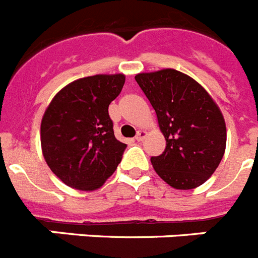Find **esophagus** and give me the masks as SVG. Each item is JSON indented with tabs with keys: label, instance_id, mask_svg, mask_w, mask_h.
Returning <instances> with one entry per match:
<instances>
[{
	"label": "esophagus",
	"instance_id": "obj_1",
	"mask_svg": "<svg viewBox=\"0 0 258 258\" xmlns=\"http://www.w3.org/2000/svg\"><path fill=\"white\" fill-rule=\"evenodd\" d=\"M145 138H147V131H144V130H139L138 134H136L135 136L136 142H143Z\"/></svg>",
	"mask_w": 258,
	"mask_h": 258
}]
</instances>
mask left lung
Masks as SVG:
<instances>
[{
  "mask_svg": "<svg viewBox=\"0 0 258 258\" xmlns=\"http://www.w3.org/2000/svg\"><path fill=\"white\" fill-rule=\"evenodd\" d=\"M156 111L166 140L161 156L152 157L154 171L175 189H194L216 171L226 151L223 114L207 89L174 69L135 76Z\"/></svg>",
  "mask_w": 258,
  "mask_h": 258,
  "instance_id": "left-lung-1",
  "label": "left lung"
}]
</instances>
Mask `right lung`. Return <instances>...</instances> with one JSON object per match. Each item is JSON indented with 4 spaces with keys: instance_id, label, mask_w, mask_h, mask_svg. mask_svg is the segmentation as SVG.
Here are the masks:
<instances>
[{
    "instance_id": "obj_1",
    "label": "right lung",
    "mask_w": 258,
    "mask_h": 258,
    "mask_svg": "<svg viewBox=\"0 0 258 258\" xmlns=\"http://www.w3.org/2000/svg\"><path fill=\"white\" fill-rule=\"evenodd\" d=\"M124 74H97L64 86L45 109L40 126L46 165L66 185L92 192L113 175L127 145L114 136L107 107Z\"/></svg>"
}]
</instances>
